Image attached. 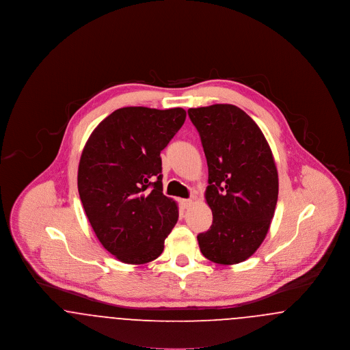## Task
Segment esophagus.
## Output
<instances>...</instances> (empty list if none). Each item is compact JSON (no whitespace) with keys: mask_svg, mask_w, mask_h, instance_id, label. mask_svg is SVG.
<instances>
[{"mask_svg":"<svg viewBox=\"0 0 350 350\" xmlns=\"http://www.w3.org/2000/svg\"><path fill=\"white\" fill-rule=\"evenodd\" d=\"M180 203H181V207H183V210H187L191 204H193V200H180Z\"/></svg>","mask_w":350,"mask_h":350,"instance_id":"34e87169","label":"esophagus"}]
</instances>
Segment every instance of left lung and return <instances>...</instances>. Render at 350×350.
Listing matches in <instances>:
<instances>
[{"mask_svg":"<svg viewBox=\"0 0 350 350\" xmlns=\"http://www.w3.org/2000/svg\"><path fill=\"white\" fill-rule=\"evenodd\" d=\"M208 167L206 202L213 224L197 236L202 254L220 265L245 261L267 236L278 200V172L260 127L234 105L189 109Z\"/></svg>","mask_w":350,"mask_h":350,"instance_id":"8db88e82","label":"left lung"}]
</instances>
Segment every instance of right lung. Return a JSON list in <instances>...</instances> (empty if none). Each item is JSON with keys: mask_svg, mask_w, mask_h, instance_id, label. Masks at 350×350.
<instances>
[{"mask_svg": "<svg viewBox=\"0 0 350 350\" xmlns=\"http://www.w3.org/2000/svg\"><path fill=\"white\" fill-rule=\"evenodd\" d=\"M181 107H122L89 136L77 186L90 226L119 261L156 260L178 220V207L163 194L160 152L183 127Z\"/></svg>", "mask_w": 350, "mask_h": 350, "instance_id": "1", "label": "right lung"}]
</instances>
